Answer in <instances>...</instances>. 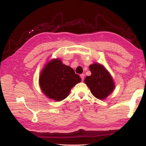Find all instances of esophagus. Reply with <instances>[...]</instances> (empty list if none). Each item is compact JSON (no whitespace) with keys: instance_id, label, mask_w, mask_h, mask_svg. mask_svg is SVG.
<instances>
[{"instance_id":"esophagus-1","label":"esophagus","mask_w":146,"mask_h":146,"mask_svg":"<svg viewBox=\"0 0 146 146\" xmlns=\"http://www.w3.org/2000/svg\"><path fill=\"white\" fill-rule=\"evenodd\" d=\"M80 77H81L82 81H83V80H84V79H85V75H84V74H82V75H80Z\"/></svg>"}]
</instances>
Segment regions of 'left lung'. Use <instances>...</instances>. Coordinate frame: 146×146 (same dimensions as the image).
Returning a JSON list of instances; mask_svg holds the SVG:
<instances>
[{
	"instance_id": "left-lung-1",
	"label": "left lung",
	"mask_w": 146,
	"mask_h": 146,
	"mask_svg": "<svg viewBox=\"0 0 146 146\" xmlns=\"http://www.w3.org/2000/svg\"><path fill=\"white\" fill-rule=\"evenodd\" d=\"M89 69L92 75L86 77L85 83L96 98L100 100L105 98L114 89L112 78L105 68L99 64H91Z\"/></svg>"
}]
</instances>
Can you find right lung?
I'll return each instance as SVG.
<instances>
[{"label": "right lung", "mask_w": 146, "mask_h": 146, "mask_svg": "<svg viewBox=\"0 0 146 146\" xmlns=\"http://www.w3.org/2000/svg\"><path fill=\"white\" fill-rule=\"evenodd\" d=\"M81 80L72 68L63 64L60 60H53L42 71L39 85L49 98L61 101L68 97L71 88Z\"/></svg>", "instance_id": "obj_1"}]
</instances>
